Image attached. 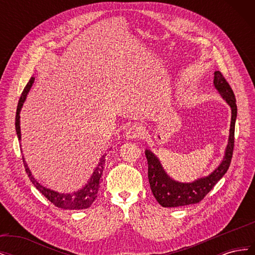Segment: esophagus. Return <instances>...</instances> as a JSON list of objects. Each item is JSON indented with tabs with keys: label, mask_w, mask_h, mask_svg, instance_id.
<instances>
[{
	"label": "esophagus",
	"mask_w": 255,
	"mask_h": 255,
	"mask_svg": "<svg viewBox=\"0 0 255 255\" xmlns=\"http://www.w3.org/2000/svg\"><path fill=\"white\" fill-rule=\"evenodd\" d=\"M144 128L141 125H134L130 127L126 134L127 139H136V138H140L144 136Z\"/></svg>",
	"instance_id": "obj_1"
}]
</instances>
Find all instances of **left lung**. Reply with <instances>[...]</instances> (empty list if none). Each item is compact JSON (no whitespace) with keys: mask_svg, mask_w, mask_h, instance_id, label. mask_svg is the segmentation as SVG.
<instances>
[{"mask_svg":"<svg viewBox=\"0 0 255 255\" xmlns=\"http://www.w3.org/2000/svg\"><path fill=\"white\" fill-rule=\"evenodd\" d=\"M214 86L221 98L229 104L232 112L230 126L229 140L221 163L207 176L199 177L194 182L182 183L173 180L164 170L159 159L152 151H144L148 160V177L150 187L157 202L164 207H177L196 204L210 192L221 177L226 174L231 164L234 148L235 121L237 117V106L234 92L220 71L214 73Z\"/></svg>","mask_w":255,"mask_h":255,"instance_id":"1","label":"left lung"}]
</instances>
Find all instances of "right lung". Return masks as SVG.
<instances>
[{
    "mask_svg": "<svg viewBox=\"0 0 255 255\" xmlns=\"http://www.w3.org/2000/svg\"><path fill=\"white\" fill-rule=\"evenodd\" d=\"M34 81H35V78L32 76L25 86V88L23 89V92L18 103L17 114H16V132H17L19 140H21L20 112L23 106V103L25 101L26 96L29 92V89L33 86ZM22 159H23V164H24V167H25V171L29 177L30 182H32L34 184V186L55 206L64 208V210H85V208H88L92 203H94V201L98 196L100 184L102 182V174H103L104 166H105V154L101 158H100V161L98 166L96 167L94 173H92V175L90 176L88 182L85 184V186L79 189L78 191L71 192V194H61V192L52 190L50 188L42 186L40 183H38V181L33 176L32 172H30L29 168L27 167V164L24 159V156H22Z\"/></svg>",
    "mask_w": 255,
    "mask_h": 255,
    "instance_id": "obj_1",
    "label": "right lung"
}]
</instances>
